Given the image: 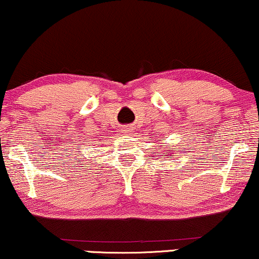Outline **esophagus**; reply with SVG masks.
<instances>
[{"label":"esophagus","mask_w":259,"mask_h":259,"mask_svg":"<svg viewBox=\"0 0 259 259\" xmlns=\"http://www.w3.org/2000/svg\"><path fill=\"white\" fill-rule=\"evenodd\" d=\"M121 132H122L123 135H128V133L132 132V127H130V126H123L122 128H121Z\"/></svg>","instance_id":"esophagus-1"}]
</instances>
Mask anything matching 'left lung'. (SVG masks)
<instances>
[{
	"label": "left lung",
	"mask_w": 259,
	"mask_h": 259,
	"mask_svg": "<svg viewBox=\"0 0 259 259\" xmlns=\"http://www.w3.org/2000/svg\"><path fill=\"white\" fill-rule=\"evenodd\" d=\"M164 154H168V152H164Z\"/></svg>",
	"instance_id": "obj_1"
}]
</instances>
